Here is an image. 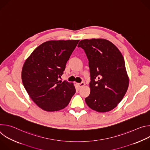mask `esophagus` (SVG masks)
<instances>
[{"instance_id": "34e87169", "label": "esophagus", "mask_w": 150, "mask_h": 150, "mask_svg": "<svg viewBox=\"0 0 150 150\" xmlns=\"http://www.w3.org/2000/svg\"><path fill=\"white\" fill-rule=\"evenodd\" d=\"M76 84H77L78 87L79 88H81V87H83L84 85H85V83L83 82H81V83H77Z\"/></svg>"}]
</instances>
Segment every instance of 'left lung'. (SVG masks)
Returning <instances> with one entry per match:
<instances>
[{"mask_svg": "<svg viewBox=\"0 0 150 150\" xmlns=\"http://www.w3.org/2000/svg\"><path fill=\"white\" fill-rule=\"evenodd\" d=\"M78 47L83 49L89 62L91 92L85 102L98 112L113 110L129 85L122 54L112 42L105 39L82 40Z\"/></svg>", "mask_w": 150, "mask_h": 150, "instance_id": "left-lung-1", "label": "left lung"}]
</instances>
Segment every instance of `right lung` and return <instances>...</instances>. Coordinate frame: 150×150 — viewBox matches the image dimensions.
<instances>
[{
	"label": "right lung",
	"instance_id": "1",
	"mask_svg": "<svg viewBox=\"0 0 150 150\" xmlns=\"http://www.w3.org/2000/svg\"><path fill=\"white\" fill-rule=\"evenodd\" d=\"M79 40L48 41L37 47L22 70L24 87L42 110L54 112L68 105L75 93L72 83L59 81Z\"/></svg>",
	"mask_w": 150,
	"mask_h": 150
}]
</instances>
